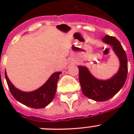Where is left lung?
<instances>
[{
	"instance_id": "1",
	"label": "left lung",
	"mask_w": 134,
	"mask_h": 134,
	"mask_svg": "<svg viewBox=\"0 0 134 134\" xmlns=\"http://www.w3.org/2000/svg\"><path fill=\"white\" fill-rule=\"evenodd\" d=\"M105 44L110 46L119 61L117 73L110 79L100 80L94 77L85 66H78L79 81L83 94L96 101H105L115 95L125 84L127 75V59L121 44L115 37L107 35L102 39Z\"/></svg>"
}]
</instances>
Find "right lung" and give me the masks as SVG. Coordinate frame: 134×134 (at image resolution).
Here are the masks:
<instances>
[{"mask_svg":"<svg viewBox=\"0 0 134 134\" xmlns=\"http://www.w3.org/2000/svg\"><path fill=\"white\" fill-rule=\"evenodd\" d=\"M4 74L10 93L17 101L31 108L41 109L46 107L54 99L56 91L57 82L62 72L53 73L41 87L30 92H25L16 88L7 76L6 70Z\"/></svg>","mask_w":134,"mask_h":134,"instance_id":"add662e5","label":"right lung"}]
</instances>
